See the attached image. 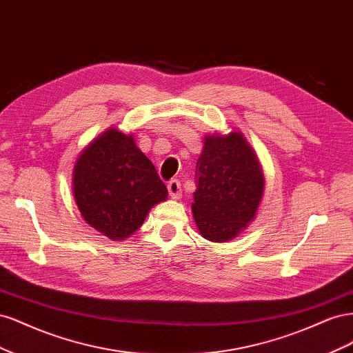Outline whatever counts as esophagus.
Instances as JSON below:
<instances>
[{
  "instance_id": "34e87169",
  "label": "esophagus",
  "mask_w": 353,
  "mask_h": 353,
  "mask_svg": "<svg viewBox=\"0 0 353 353\" xmlns=\"http://www.w3.org/2000/svg\"><path fill=\"white\" fill-rule=\"evenodd\" d=\"M168 193H169L170 199H174V200L181 199V196H183V191H181V184H179L178 179L169 181V184H168Z\"/></svg>"
}]
</instances>
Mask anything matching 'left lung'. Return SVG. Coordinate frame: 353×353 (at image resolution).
<instances>
[{
	"label": "left lung",
	"mask_w": 353,
	"mask_h": 353,
	"mask_svg": "<svg viewBox=\"0 0 353 353\" xmlns=\"http://www.w3.org/2000/svg\"><path fill=\"white\" fill-rule=\"evenodd\" d=\"M196 185L191 210L203 239L227 243L249 227L265 193V176L241 132L205 135Z\"/></svg>",
	"instance_id": "1"
}]
</instances>
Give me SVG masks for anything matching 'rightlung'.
I'll list each match as a JSON object with an SVG mask.
<instances>
[{"instance_id":"obj_1","label":"right lung","mask_w":353,"mask_h":353,"mask_svg":"<svg viewBox=\"0 0 353 353\" xmlns=\"http://www.w3.org/2000/svg\"><path fill=\"white\" fill-rule=\"evenodd\" d=\"M72 191L83 221L113 241L131 237L150 209L168 199L166 185L134 135L117 128L105 130L81 152Z\"/></svg>"}]
</instances>
